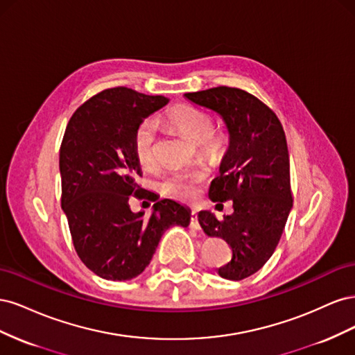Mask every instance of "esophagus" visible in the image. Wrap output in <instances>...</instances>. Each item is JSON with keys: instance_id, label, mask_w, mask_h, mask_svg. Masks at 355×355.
<instances>
[{"instance_id": "1", "label": "esophagus", "mask_w": 355, "mask_h": 355, "mask_svg": "<svg viewBox=\"0 0 355 355\" xmlns=\"http://www.w3.org/2000/svg\"><path fill=\"white\" fill-rule=\"evenodd\" d=\"M191 227L196 228V230H200V223H198V214L196 210H192L191 213Z\"/></svg>"}]
</instances>
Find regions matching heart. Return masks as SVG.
I'll return each instance as SVG.
<instances>
[{
  "label": "heart",
  "instance_id": "1",
  "mask_svg": "<svg viewBox=\"0 0 355 355\" xmlns=\"http://www.w3.org/2000/svg\"><path fill=\"white\" fill-rule=\"evenodd\" d=\"M166 121L173 125L187 139L201 144L207 154L218 155L223 149V137L213 133V118L209 112L191 105H179L166 114ZM155 124L145 120L136 128L135 154L144 167L153 164L155 154ZM200 175L197 173H171L161 182V191L168 197L189 200L197 194Z\"/></svg>",
  "mask_w": 355,
  "mask_h": 355
}]
</instances>
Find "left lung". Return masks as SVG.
Returning a JSON list of instances; mask_svg holds the SVG:
<instances>
[{"instance_id": "obj_1", "label": "left lung", "mask_w": 355, "mask_h": 355, "mask_svg": "<svg viewBox=\"0 0 355 355\" xmlns=\"http://www.w3.org/2000/svg\"><path fill=\"white\" fill-rule=\"evenodd\" d=\"M184 96L216 112L230 135L220 175L211 180L209 197L216 206L232 200L234 213L218 220L202 210L198 222L207 237L231 245V261L218 272L239 282L259 271L272 256L293 207L286 135L277 115L241 89L222 85Z\"/></svg>"}]
</instances>
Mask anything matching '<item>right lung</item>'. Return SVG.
<instances>
[{
	"instance_id": "right-lung-1",
	"label": "right lung",
	"mask_w": 355,
	"mask_h": 355,
	"mask_svg": "<svg viewBox=\"0 0 355 355\" xmlns=\"http://www.w3.org/2000/svg\"><path fill=\"white\" fill-rule=\"evenodd\" d=\"M167 103L164 96L115 87L81 105L67 125L59 154L62 209L80 259L105 280L144 272L164 231L191 222V210L175 200L157 201L149 218L128 206L130 196L141 197L136 128Z\"/></svg>"
}]
</instances>
